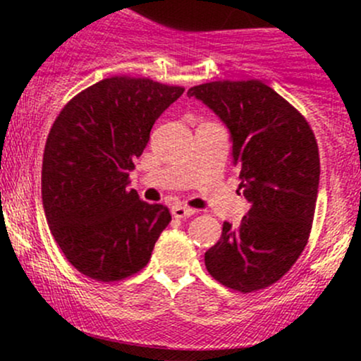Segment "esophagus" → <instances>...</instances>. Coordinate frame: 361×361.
Instances as JSON below:
<instances>
[{"label": "esophagus", "mask_w": 361, "mask_h": 361, "mask_svg": "<svg viewBox=\"0 0 361 361\" xmlns=\"http://www.w3.org/2000/svg\"><path fill=\"white\" fill-rule=\"evenodd\" d=\"M171 214H173V217H176V219H185V217H192V215L195 214V210L190 209V207H186V205H175L171 209Z\"/></svg>", "instance_id": "esophagus-1"}]
</instances>
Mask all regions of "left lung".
Here are the masks:
<instances>
[{
	"mask_svg": "<svg viewBox=\"0 0 361 361\" xmlns=\"http://www.w3.org/2000/svg\"><path fill=\"white\" fill-rule=\"evenodd\" d=\"M197 98L221 118L233 142V164L250 204L238 227L205 252L215 280L239 292L270 287L307 244L319 188L317 142L307 120L259 80L193 86Z\"/></svg>",
	"mask_w": 361,
	"mask_h": 361,
	"instance_id": "obj_1",
	"label": "left lung"
}]
</instances>
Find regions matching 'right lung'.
Segmentation results:
<instances>
[{
	"mask_svg": "<svg viewBox=\"0 0 361 361\" xmlns=\"http://www.w3.org/2000/svg\"><path fill=\"white\" fill-rule=\"evenodd\" d=\"M183 91L147 78H109L74 97L54 122L42 163L44 212L82 275L117 281L151 259L171 214L140 200L128 175L154 122Z\"/></svg>",
	"mask_w": 361,
	"mask_h": 361,
	"instance_id": "obj_1",
	"label": "right lung"
}]
</instances>
